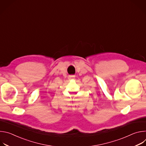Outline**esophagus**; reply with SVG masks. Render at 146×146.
<instances>
[{
  "mask_svg": "<svg viewBox=\"0 0 146 146\" xmlns=\"http://www.w3.org/2000/svg\"><path fill=\"white\" fill-rule=\"evenodd\" d=\"M74 76H69V80H72V79H74Z\"/></svg>",
  "mask_w": 146,
  "mask_h": 146,
  "instance_id": "esophagus-1",
  "label": "esophagus"
}]
</instances>
